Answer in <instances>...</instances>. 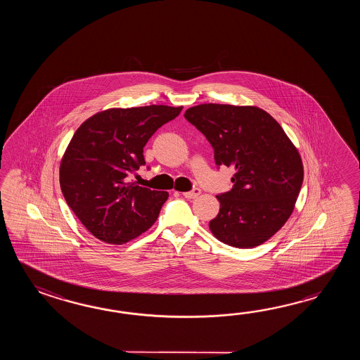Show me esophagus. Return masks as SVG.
Wrapping results in <instances>:
<instances>
[{"label":"esophagus","instance_id":"1","mask_svg":"<svg viewBox=\"0 0 360 360\" xmlns=\"http://www.w3.org/2000/svg\"><path fill=\"white\" fill-rule=\"evenodd\" d=\"M199 194H200V189H199V188H194L193 191H185V193H184V197L188 199H194L197 198Z\"/></svg>","mask_w":360,"mask_h":360}]
</instances>
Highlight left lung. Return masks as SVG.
I'll list each match as a JSON object with an SVG mask.
<instances>
[{
    "label": "left lung",
    "instance_id": "left-lung-1",
    "mask_svg": "<svg viewBox=\"0 0 360 360\" xmlns=\"http://www.w3.org/2000/svg\"><path fill=\"white\" fill-rule=\"evenodd\" d=\"M184 117L214 150L217 166L236 169L231 191L216 195L220 211L210 230L225 245L253 248L290 219L304 180L299 150L260 108L200 104Z\"/></svg>",
    "mask_w": 360,
    "mask_h": 360
}]
</instances>
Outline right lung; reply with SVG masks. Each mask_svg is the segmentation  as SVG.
Instances as JSON below:
<instances>
[{"label": "right lung", "instance_id": "right-lung-1", "mask_svg": "<svg viewBox=\"0 0 360 360\" xmlns=\"http://www.w3.org/2000/svg\"><path fill=\"white\" fill-rule=\"evenodd\" d=\"M183 107L112 108L77 129L60 162V188L68 206L94 237L123 245L153 225L167 191L129 183L146 165L143 148Z\"/></svg>", "mask_w": 360, "mask_h": 360}]
</instances>
